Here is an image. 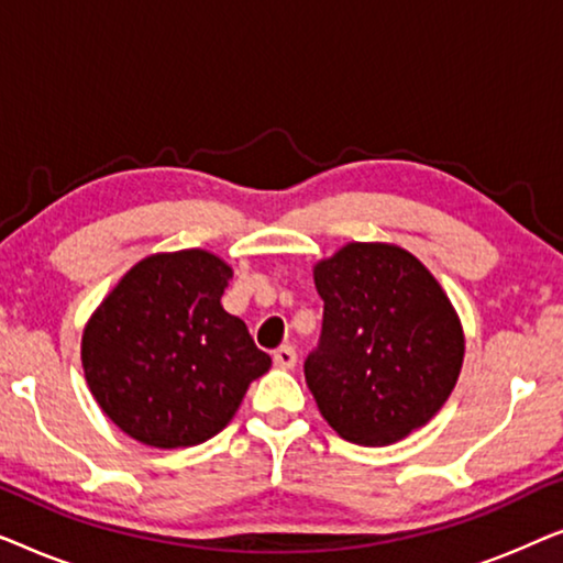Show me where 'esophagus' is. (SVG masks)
<instances>
[{"label":"esophagus","mask_w":563,"mask_h":563,"mask_svg":"<svg viewBox=\"0 0 563 563\" xmlns=\"http://www.w3.org/2000/svg\"><path fill=\"white\" fill-rule=\"evenodd\" d=\"M274 364L289 372V368L297 366V351L291 345H282L279 351H274Z\"/></svg>","instance_id":"esophagus-1"}]
</instances>
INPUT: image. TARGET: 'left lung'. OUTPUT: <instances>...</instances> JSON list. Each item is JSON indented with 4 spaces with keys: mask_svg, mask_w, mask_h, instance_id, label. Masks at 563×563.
Masks as SVG:
<instances>
[{
    "mask_svg": "<svg viewBox=\"0 0 563 563\" xmlns=\"http://www.w3.org/2000/svg\"><path fill=\"white\" fill-rule=\"evenodd\" d=\"M312 276L325 318L305 379L320 415L351 443L402 441L456 387L466 351L456 307L395 243H345Z\"/></svg>",
    "mask_w": 563,
    "mask_h": 563,
    "instance_id": "left-lung-1",
    "label": "left lung"
}]
</instances>
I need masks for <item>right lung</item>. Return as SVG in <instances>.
Here are the masks:
<instances>
[{
	"mask_svg": "<svg viewBox=\"0 0 563 563\" xmlns=\"http://www.w3.org/2000/svg\"><path fill=\"white\" fill-rule=\"evenodd\" d=\"M230 268L202 249L151 253L114 284L81 333L91 397L122 433L187 449L233 420L249 384L272 368L220 297Z\"/></svg>",
	"mask_w": 563,
	"mask_h": 563,
	"instance_id": "1",
	"label": "right lung"
}]
</instances>
